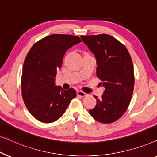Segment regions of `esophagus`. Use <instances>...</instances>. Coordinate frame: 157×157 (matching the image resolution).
<instances>
[{
  "mask_svg": "<svg viewBox=\"0 0 157 157\" xmlns=\"http://www.w3.org/2000/svg\"><path fill=\"white\" fill-rule=\"evenodd\" d=\"M77 94H78V96H80V97H85L87 95V93H85V92H84L82 91H80V90H78V92H77Z\"/></svg>",
  "mask_w": 157,
  "mask_h": 157,
  "instance_id": "esophagus-1",
  "label": "esophagus"
}]
</instances>
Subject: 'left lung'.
<instances>
[{"label":"left lung","instance_id":"obj_1","mask_svg":"<svg viewBox=\"0 0 157 157\" xmlns=\"http://www.w3.org/2000/svg\"><path fill=\"white\" fill-rule=\"evenodd\" d=\"M81 38L95 56L97 76L105 87L95 107L89 112L99 122H114L131 101L134 85L132 57L125 45L109 35H82Z\"/></svg>","mask_w":157,"mask_h":157}]
</instances>
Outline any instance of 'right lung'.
<instances>
[{"label":"right lung","mask_w":157,"mask_h":157,"mask_svg":"<svg viewBox=\"0 0 157 157\" xmlns=\"http://www.w3.org/2000/svg\"><path fill=\"white\" fill-rule=\"evenodd\" d=\"M81 41L75 35L52 34L36 42L28 52L21 77L22 97L28 111L40 122H56L76 97L73 88L65 90L54 82L66 50Z\"/></svg>","instance_id":"obj_1"}]
</instances>
